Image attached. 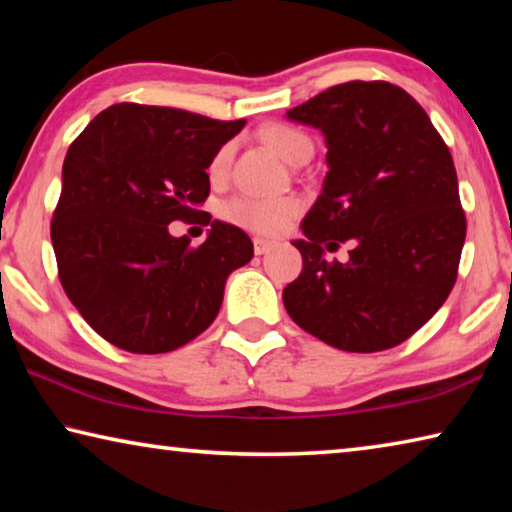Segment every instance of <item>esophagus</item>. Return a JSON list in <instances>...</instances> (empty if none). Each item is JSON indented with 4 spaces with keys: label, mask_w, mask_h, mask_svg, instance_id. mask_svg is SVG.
<instances>
[{
    "label": "esophagus",
    "mask_w": 512,
    "mask_h": 512,
    "mask_svg": "<svg viewBox=\"0 0 512 512\" xmlns=\"http://www.w3.org/2000/svg\"><path fill=\"white\" fill-rule=\"evenodd\" d=\"M253 248H255V255H266L268 250L275 248V241H268V239L257 237V239H253Z\"/></svg>",
    "instance_id": "obj_1"
}]
</instances>
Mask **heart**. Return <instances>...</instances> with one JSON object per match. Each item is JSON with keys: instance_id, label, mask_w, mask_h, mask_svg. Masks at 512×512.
I'll list each match as a JSON object with an SVG mask.
<instances>
[{"instance_id": "b5f03b06", "label": "heart", "mask_w": 512, "mask_h": 512, "mask_svg": "<svg viewBox=\"0 0 512 512\" xmlns=\"http://www.w3.org/2000/svg\"><path fill=\"white\" fill-rule=\"evenodd\" d=\"M262 135L264 140L289 162L296 160V155L305 149V146H311L307 135H302L296 128L284 124L268 126L264 128ZM230 158L232 144H223L221 149L214 153V158L210 162V176L221 178L223 173L228 171ZM300 210L302 205L298 198L293 196H235L221 207V214L225 221L237 225V228L255 232V235L275 237L291 228V223L296 221Z\"/></svg>"}]
</instances>
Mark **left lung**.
Masks as SVG:
<instances>
[{
    "label": "left lung",
    "mask_w": 512,
    "mask_h": 512,
    "mask_svg": "<svg viewBox=\"0 0 512 512\" xmlns=\"http://www.w3.org/2000/svg\"><path fill=\"white\" fill-rule=\"evenodd\" d=\"M287 117L327 140L323 192L293 241L282 291L293 323L332 348L381 352L413 336L454 289L465 212L452 153L424 108L388 81L334 85ZM351 246L345 263L324 250Z\"/></svg>",
    "instance_id": "8db88e82"
}]
</instances>
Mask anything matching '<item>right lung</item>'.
<instances>
[{
	"label": "right lung",
	"instance_id": "obj_1",
	"mask_svg": "<svg viewBox=\"0 0 512 512\" xmlns=\"http://www.w3.org/2000/svg\"><path fill=\"white\" fill-rule=\"evenodd\" d=\"M246 126L196 112L115 103L69 144L51 219L60 284L94 332L135 354H162L214 323L223 287L253 259L237 225L213 221L201 247L168 235L173 220H212L214 153Z\"/></svg>",
	"mask_w": 512,
	"mask_h": 512
}]
</instances>
